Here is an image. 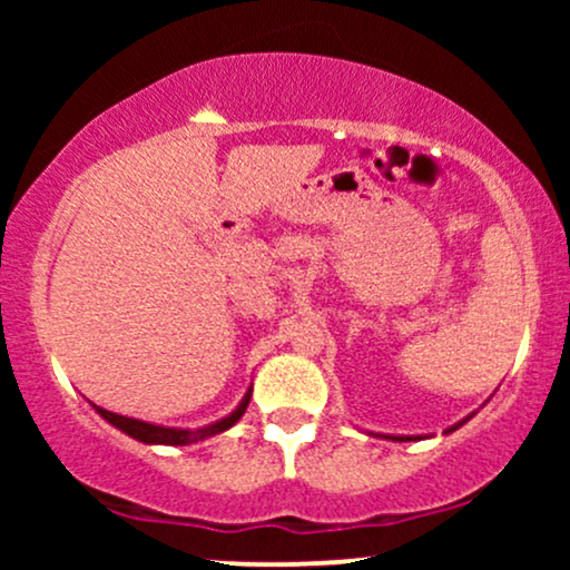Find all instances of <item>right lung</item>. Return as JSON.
I'll use <instances>...</instances> for the list:
<instances>
[{"mask_svg":"<svg viewBox=\"0 0 570 570\" xmlns=\"http://www.w3.org/2000/svg\"><path fill=\"white\" fill-rule=\"evenodd\" d=\"M96 407V404H94ZM248 407V396H244V402L238 404V410H233L230 415L222 417V421L212 423V426H203V429H168V426H155V423H147V421H136V417H126V415H117V412H109L104 407H96L98 415L104 417V421H109L112 426H117L120 431H126L128 436H134V440L139 442H147V444H193V442H200V440H208V436L219 434V431L230 429L233 423H238V417L244 415Z\"/></svg>","mask_w":570,"mask_h":570,"instance_id":"add662e5","label":"right lung"}]
</instances>
